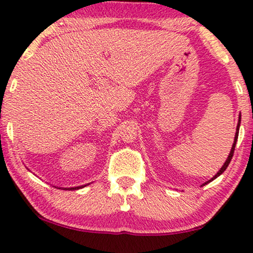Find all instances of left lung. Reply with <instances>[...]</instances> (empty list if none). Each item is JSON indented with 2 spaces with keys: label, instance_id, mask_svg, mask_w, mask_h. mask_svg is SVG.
Returning <instances> with one entry per match:
<instances>
[{
  "label": "left lung",
  "instance_id": "8db88e82",
  "mask_svg": "<svg viewBox=\"0 0 253 253\" xmlns=\"http://www.w3.org/2000/svg\"><path fill=\"white\" fill-rule=\"evenodd\" d=\"M239 126H240V116H239V121H238V126H237V131H236V136H234V142H233V145H232V149H231V151H230V155H228V157H227V160H226V162L224 163V166H222V167L220 168V170L218 171V173H216V175L215 176H213L212 177V180H214V179H216V177L219 176V175H221L222 173H224L225 170H226V168L228 167V165H230V162H231V160H232V156H233V153H234V148H236V143H237V139H238V133H239ZM212 180H210L209 182H211V181ZM209 182H206V183H209Z\"/></svg>",
  "mask_w": 253,
  "mask_h": 253
}]
</instances>
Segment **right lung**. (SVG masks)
Wrapping results in <instances>:
<instances>
[{
  "label": "right lung",
  "instance_id": "obj_1",
  "mask_svg": "<svg viewBox=\"0 0 253 253\" xmlns=\"http://www.w3.org/2000/svg\"><path fill=\"white\" fill-rule=\"evenodd\" d=\"M79 188H82V187H73V188H68V189H72L73 191V189H79Z\"/></svg>",
  "mask_w": 253,
  "mask_h": 253
}]
</instances>
